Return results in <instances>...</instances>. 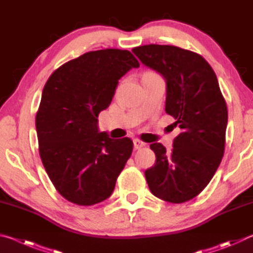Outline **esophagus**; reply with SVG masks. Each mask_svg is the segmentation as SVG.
I'll use <instances>...</instances> for the list:
<instances>
[{"label":"esophagus","instance_id":"esophagus-1","mask_svg":"<svg viewBox=\"0 0 253 253\" xmlns=\"http://www.w3.org/2000/svg\"><path fill=\"white\" fill-rule=\"evenodd\" d=\"M132 143H134L135 151H137V149H140V148L145 146V143L142 142V140H139V139H134V142H132Z\"/></svg>","mask_w":253,"mask_h":253}]
</instances>
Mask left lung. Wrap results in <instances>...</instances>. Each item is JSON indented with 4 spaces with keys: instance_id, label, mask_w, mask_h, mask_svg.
Listing matches in <instances>:
<instances>
[{
    "instance_id": "1",
    "label": "left lung",
    "mask_w": 253,
    "mask_h": 253,
    "mask_svg": "<svg viewBox=\"0 0 253 253\" xmlns=\"http://www.w3.org/2000/svg\"><path fill=\"white\" fill-rule=\"evenodd\" d=\"M131 51L166 80L165 111L182 129L170 152L151 144L156 163L145 170L148 187L166 202H186L207 187L224 154L228 108L216 76L202 55L178 46L147 44Z\"/></svg>"
}]
</instances>
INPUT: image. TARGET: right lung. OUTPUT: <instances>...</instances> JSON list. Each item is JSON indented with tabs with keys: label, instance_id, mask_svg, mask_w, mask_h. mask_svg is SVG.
Here are the masks:
<instances>
[{
	"label": "right lung",
	"instance_id": "obj_1",
	"mask_svg": "<svg viewBox=\"0 0 253 253\" xmlns=\"http://www.w3.org/2000/svg\"><path fill=\"white\" fill-rule=\"evenodd\" d=\"M139 62L127 50L90 51L59 67L42 91L36 116L40 157L63 198L78 205L108 199L132 152L125 137L98 130L118 80Z\"/></svg>",
	"mask_w": 253,
	"mask_h": 253
}]
</instances>
